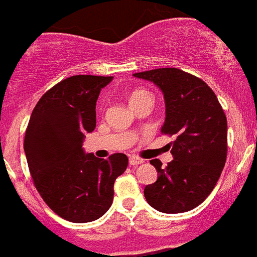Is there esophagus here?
Returning <instances> with one entry per match:
<instances>
[{
  "instance_id": "34e87169",
  "label": "esophagus",
  "mask_w": 257,
  "mask_h": 257,
  "mask_svg": "<svg viewBox=\"0 0 257 257\" xmlns=\"http://www.w3.org/2000/svg\"><path fill=\"white\" fill-rule=\"evenodd\" d=\"M144 160L143 158L140 157H135V156H132V157H129V165H132V166H137V165H141L144 164Z\"/></svg>"
}]
</instances>
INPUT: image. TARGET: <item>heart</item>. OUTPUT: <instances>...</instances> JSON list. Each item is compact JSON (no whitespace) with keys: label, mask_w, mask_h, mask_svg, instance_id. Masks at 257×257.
I'll list each match as a JSON object with an SVG mask.
<instances>
[{"label":"heart","mask_w":257,"mask_h":257,"mask_svg":"<svg viewBox=\"0 0 257 257\" xmlns=\"http://www.w3.org/2000/svg\"><path fill=\"white\" fill-rule=\"evenodd\" d=\"M145 93H148V92H147V91H143V89H137V91H133L132 95H131V101L136 100L137 97H140V96L145 95Z\"/></svg>","instance_id":"heart-1"}]
</instances>
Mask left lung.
Here are the masks:
<instances>
[{
    "label": "left lung",
    "mask_w": 257,
    "mask_h": 257,
    "mask_svg": "<svg viewBox=\"0 0 257 257\" xmlns=\"http://www.w3.org/2000/svg\"><path fill=\"white\" fill-rule=\"evenodd\" d=\"M153 81L164 93L161 132L176 136L172 162L150 164L158 178L144 190L147 202L165 214L193 210L210 195L227 158V118L218 97L202 79L178 68H156L133 74Z\"/></svg>",
    "instance_id": "obj_1"
}]
</instances>
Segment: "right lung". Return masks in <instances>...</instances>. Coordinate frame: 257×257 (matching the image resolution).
<instances>
[{"mask_svg": "<svg viewBox=\"0 0 257 257\" xmlns=\"http://www.w3.org/2000/svg\"><path fill=\"white\" fill-rule=\"evenodd\" d=\"M112 76L75 75L49 89L35 105L25 133L34 185L51 210L72 223L92 222L109 210L113 185L128 157L85 154L83 141L96 126V101Z\"/></svg>", "mask_w": 257, "mask_h": 257, "instance_id": "obj_1", "label": "right lung"}]
</instances>
